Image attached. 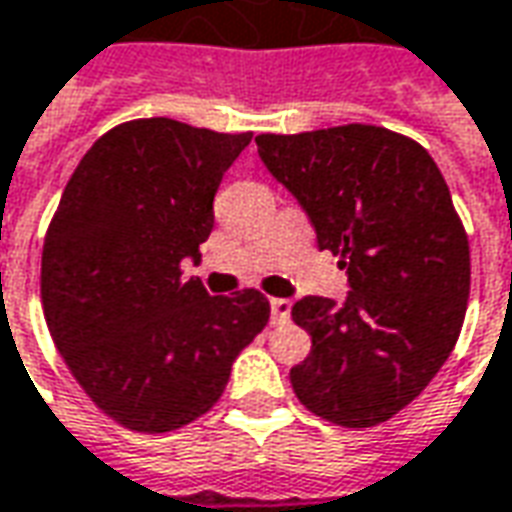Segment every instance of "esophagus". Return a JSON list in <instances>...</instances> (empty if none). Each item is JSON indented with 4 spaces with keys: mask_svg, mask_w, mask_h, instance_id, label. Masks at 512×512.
I'll return each instance as SVG.
<instances>
[{
    "mask_svg": "<svg viewBox=\"0 0 512 512\" xmlns=\"http://www.w3.org/2000/svg\"><path fill=\"white\" fill-rule=\"evenodd\" d=\"M290 312H293L290 298H270V321H273V324L287 321V318H290Z\"/></svg>",
    "mask_w": 512,
    "mask_h": 512,
    "instance_id": "1",
    "label": "esophagus"
}]
</instances>
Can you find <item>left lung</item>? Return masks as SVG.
Here are the masks:
<instances>
[{
    "instance_id": "1",
    "label": "left lung",
    "mask_w": 512,
    "mask_h": 512,
    "mask_svg": "<svg viewBox=\"0 0 512 512\" xmlns=\"http://www.w3.org/2000/svg\"><path fill=\"white\" fill-rule=\"evenodd\" d=\"M256 146L349 281L344 301L293 304L312 349L290 383L329 423H383L440 372L468 310L471 250L445 177L420 143L366 123Z\"/></svg>"
}]
</instances>
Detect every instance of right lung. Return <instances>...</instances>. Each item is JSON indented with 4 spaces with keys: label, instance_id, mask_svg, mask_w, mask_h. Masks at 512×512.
I'll return each instance as SVG.
<instances>
[{
    "label": "right lung",
    "instance_id": "right-lung-1",
    "mask_svg": "<svg viewBox=\"0 0 512 512\" xmlns=\"http://www.w3.org/2000/svg\"><path fill=\"white\" fill-rule=\"evenodd\" d=\"M250 137L168 118L120 123L61 194L41 253L44 318L81 389L132 431L205 414L270 318L259 290L208 296L180 273L200 262L219 183Z\"/></svg>",
    "mask_w": 512,
    "mask_h": 512
}]
</instances>
